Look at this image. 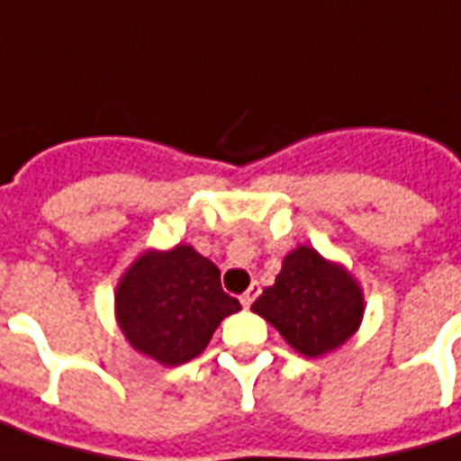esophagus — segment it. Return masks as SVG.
Masks as SVG:
<instances>
[{"label": "esophagus", "mask_w": 461, "mask_h": 461, "mask_svg": "<svg viewBox=\"0 0 461 461\" xmlns=\"http://www.w3.org/2000/svg\"><path fill=\"white\" fill-rule=\"evenodd\" d=\"M259 294H261V286H259V284H257V281H254L249 289L241 294V306H244V309H249L251 303H254V299H257Z\"/></svg>", "instance_id": "esophagus-1"}]
</instances>
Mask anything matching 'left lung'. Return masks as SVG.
<instances>
[{
    "label": "left lung",
    "instance_id": "left-lung-1",
    "mask_svg": "<svg viewBox=\"0 0 461 461\" xmlns=\"http://www.w3.org/2000/svg\"><path fill=\"white\" fill-rule=\"evenodd\" d=\"M251 311L269 321L301 356L319 357L356 333L366 301L346 267L323 259L313 247H296Z\"/></svg>",
    "mask_w": 461,
    "mask_h": 461
}]
</instances>
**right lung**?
<instances>
[{"instance_id": "1", "label": "right lung", "mask_w": 461, "mask_h": 461, "mask_svg": "<svg viewBox=\"0 0 461 461\" xmlns=\"http://www.w3.org/2000/svg\"><path fill=\"white\" fill-rule=\"evenodd\" d=\"M240 309L221 291L220 269L190 244L140 254L115 289V319L128 343L162 366L200 356L221 321Z\"/></svg>"}]
</instances>
